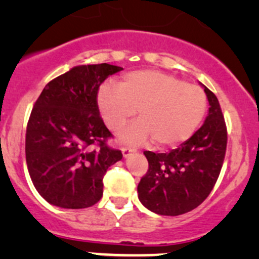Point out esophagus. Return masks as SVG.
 <instances>
[{"label":"esophagus","instance_id":"34e87169","mask_svg":"<svg viewBox=\"0 0 259 259\" xmlns=\"http://www.w3.org/2000/svg\"><path fill=\"white\" fill-rule=\"evenodd\" d=\"M122 151V155H124V158H127L129 155H132L133 153H135V149L134 148H130V146H124V148L121 149Z\"/></svg>","mask_w":259,"mask_h":259}]
</instances>
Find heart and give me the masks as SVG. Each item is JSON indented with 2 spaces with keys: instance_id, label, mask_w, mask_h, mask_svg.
<instances>
[{
  "instance_id": "b5f03b06",
  "label": "heart",
  "mask_w": 259,
  "mask_h": 259,
  "mask_svg": "<svg viewBox=\"0 0 259 259\" xmlns=\"http://www.w3.org/2000/svg\"><path fill=\"white\" fill-rule=\"evenodd\" d=\"M98 106L113 132L121 130L138 109L140 119L119 135L121 142L142 144L153 138L159 148H170L194 134L207 110V96L178 77L142 70L125 75L119 88L104 85Z\"/></svg>"
}]
</instances>
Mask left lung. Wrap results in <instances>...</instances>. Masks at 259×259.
Returning <instances> with one entry per match:
<instances>
[{
	"mask_svg": "<svg viewBox=\"0 0 259 259\" xmlns=\"http://www.w3.org/2000/svg\"><path fill=\"white\" fill-rule=\"evenodd\" d=\"M204 124L169 153L144 151L149 169L138 185L139 200L160 215H180L204 202L213 189L227 149V126L217 96L207 88Z\"/></svg>",
	"mask_w": 259,
	"mask_h": 259,
	"instance_id": "1",
	"label": "left lung"
}]
</instances>
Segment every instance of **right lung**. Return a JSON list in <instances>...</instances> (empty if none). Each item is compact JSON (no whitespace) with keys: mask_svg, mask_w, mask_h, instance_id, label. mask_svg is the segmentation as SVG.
I'll return each instance as SVG.
<instances>
[{"mask_svg":"<svg viewBox=\"0 0 259 259\" xmlns=\"http://www.w3.org/2000/svg\"><path fill=\"white\" fill-rule=\"evenodd\" d=\"M122 67L80 65L51 80L36 100L26 130V163L31 180L50 204L81 209L103 197V179L121 160L106 145L113 138L100 117L98 91Z\"/></svg>","mask_w":259,"mask_h":259,"instance_id":"1","label":"right lung"}]
</instances>
